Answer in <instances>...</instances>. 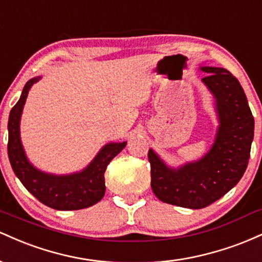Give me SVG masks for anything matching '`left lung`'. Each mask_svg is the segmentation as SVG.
I'll list each match as a JSON object with an SVG mask.
<instances>
[{"label":"left lung","mask_w":262,"mask_h":262,"mask_svg":"<svg viewBox=\"0 0 262 262\" xmlns=\"http://www.w3.org/2000/svg\"><path fill=\"white\" fill-rule=\"evenodd\" d=\"M202 81L215 98L219 127L202 159L171 169L150 149L151 188L165 203L201 209L223 197L244 175L254 139V117L236 77L223 68H201Z\"/></svg>","instance_id":"left-lung-1"}]
</instances>
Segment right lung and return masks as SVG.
<instances>
[{
    "instance_id": "add662e5",
    "label": "right lung",
    "mask_w": 262,
    "mask_h": 262,
    "mask_svg": "<svg viewBox=\"0 0 262 262\" xmlns=\"http://www.w3.org/2000/svg\"><path fill=\"white\" fill-rule=\"evenodd\" d=\"M34 77L26 83L19 101L11 110L8 119V158L16 176L39 202L58 210L87 208L100 202L106 192L104 171L116 155L124 149L127 141L110 143L100 150L91 164L71 175H52L35 169L27 159L19 135V121L29 90L39 81Z\"/></svg>"
}]
</instances>
